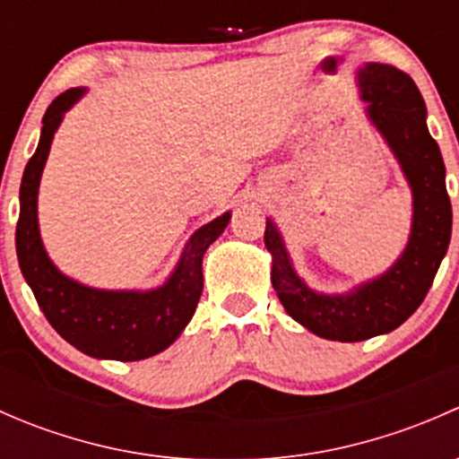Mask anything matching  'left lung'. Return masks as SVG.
<instances>
[{"instance_id":"obj_1","label":"left lung","mask_w":459,"mask_h":459,"mask_svg":"<svg viewBox=\"0 0 459 459\" xmlns=\"http://www.w3.org/2000/svg\"><path fill=\"white\" fill-rule=\"evenodd\" d=\"M359 84L373 122L391 143L413 188V229L404 255L386 275L355 293L328 298L299 281L271 220L264 230V244L273 255L271 281L281 307L308 331L337 342L371 340L395 331L413 316L446 255L453 226L446 169L427 128V108L415 82L388 64H367Z\"/></svg>"}]
</instances>
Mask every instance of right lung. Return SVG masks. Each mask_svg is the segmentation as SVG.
Here are the masks:
<instances>
[{"label": "right lung", "instance_id": "add662e5", "mask_svg": "<svg viewBox=\"0 0 459 459\" xmlns=\"http://www.w3.org/2000/svg\"><path fill=\"white\" fill-rule=\"evenodd\" d=\"M82 92V88L62 92L44 115L39 143L26 164L20 186L17 259L41 313L68 344L91 358L135 362L169 349L191 322L204 289L202 257L226 229L230 212H224L193 235L173 277L151 293L86 289L64 277L41 247L37 229V188L64 110L71 108Z\"/></svg>", "mask_w": 459, "mask_h": 459}]
</instances>
